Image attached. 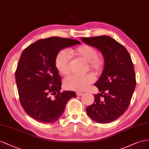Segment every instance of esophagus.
Wrapping results in <instances>:
<instances>
[{"instance_id": "obj_1", "label": "esophagus", "mask_w": 149, "mask_h": 149, "mask_svg": "<svg viewBox=\"0 0 149 149\" xmlns=\"http://www.w3.org/2000/svg\"><path fill=\"white\" fill-rule=\"evenodd\" d=\"M76 94H77V95L78 97H80V96L82 95V92H76Z\"/></svg>"}]
</instances>
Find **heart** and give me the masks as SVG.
I'll list each match as a JSON object with an SVG mask.
<instances>
[{
  "label": "heart",
  "mask_w": 149,
  "mask_h": 149,
  "mask_svg": "<svg viewBox=\"0 0 149 149\" xmlns=\"http://www.w3.org/2000/svg\"><path fill=\"white\" fill-rule=\"evenodd\" d=\"M69 53L75 57L82 59L87 63V69L95 75L103 71L105 60L103 55L98 54V50L91 45L82 44L77 47L69 49ZM55 65L59 73L67 75L70 73V57L65 50L59 52L55 58ZM91 74L84 76L72 75L63 80V86L70 91H83L87 89L94 81Z\"/></svg>",
  "instance_id": "heart-1"
}]
</instances>
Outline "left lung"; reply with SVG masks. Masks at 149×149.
Returning <instances> with one entry per match:
<instances>
[{
	"mask_svg": "<svg viewBox=\"0 0 149 149\" xmlns=\"http://www.w3.org/2000/svg\"><path fill=\"white\" fill-rule=\"evenodd\" d=\"M81 40L98 49L105 60L102 74L94 84L101 93L94 95V102L86 112L97 123L112 122L126 111L135 90L136 79L131 57L124 45L109 36Z\"/></svg>",
	"mask_w": 149,
	"mask_h": 149,
	"instance_id": "8db88e82",
	"label": "left lung"
}]
</instances>
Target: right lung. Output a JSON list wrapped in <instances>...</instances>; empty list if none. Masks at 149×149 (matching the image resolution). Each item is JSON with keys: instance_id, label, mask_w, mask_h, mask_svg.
Segmentation results:
<instances>
[{"instance_id": "1", "label": "right lung", "mask_w": 149, "mask_h": 149, "mask_svg": "<svg viewBox=\"0 0 149 149\" xmlns=\"http://www.w3.org/2000/svg\"><path fill=\"white\" fill-rule=\"evenodd\" d=\"M76 44L77 40L52 37L38 40L25 48L15 71L19 100L29 116L43 123H54L64 111L74 91L61 92V77L55 65L61 50Z\"/></svg>"}]
</instances>
